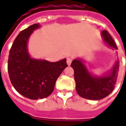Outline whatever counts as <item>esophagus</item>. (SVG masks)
Returning a JSON list of instances; mask_svg holds the SVG:
<instances>
[{"label": "esophagus", "mask_w": 126, "mask_h": 126, "mask_svg": "<svg viewBox=\"0 0 126 126\" xmlns=\"http://www.w3.org/2000/svg\"><path fill=\"white\" fill-rule=\"evenodd\" d=\"M71 62H72V59L71 58H67V63L68 65H71Z\"/></svg>", "instance_id": "34e87169"}]
</instances>
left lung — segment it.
Wrapping results in <instances>:
<instances>
[{
	"mask_svg": "<svg viewBox=\"0 0 126 126\" xmlns=\"http://www.w3.org/2000/svg\"><path fill=\"white\" fill-rule=\"evenodd\" d=\"M103 41L109 47L117 49L111 34L107 30L101 32ZM117 59L110 71L103 76L90 74L81 59H74L71 66L74 70V79L78 94L81 97L89 100H100L111 94L116 84L119 67Z\"/></svg>",
	"mask_w": 126,
	"mask_h": 126,
	"instance_id": "8db88e82",
	"label": "left lung"
}]
</instances>
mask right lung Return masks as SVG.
Instances as JSON below:
<instances>
[{
    "instance_id": "add662e5",
    "label": "right lung",
    "mask_w": 126,
    "mask_h": 126,
    "mask_svg": "<svg viewBox=\"0 0 126 126\" xmlns=\"http://www.w3.org/2000/svg\"><path fill=\"white\" fill-rule=\"evenodd\" d=\"M38 23L32 25L18 34L9 51L8 72L11 84L23 96L37 100L51 94L55 82L67 64L66 59L57 62L30 57L28 42Z\"/></svg>"
}]
</instances>
